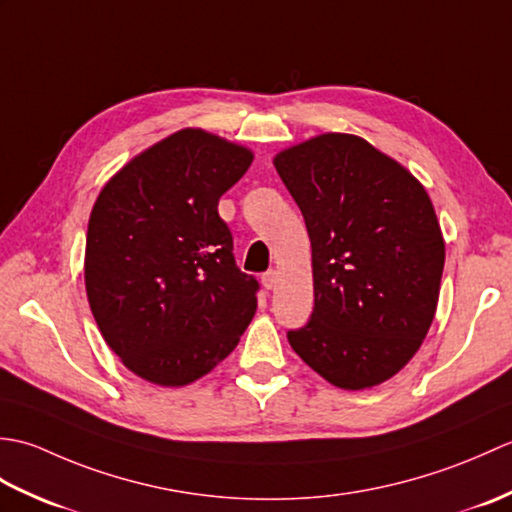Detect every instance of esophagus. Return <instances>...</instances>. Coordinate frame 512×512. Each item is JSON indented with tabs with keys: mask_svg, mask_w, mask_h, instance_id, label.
I'll list each match as a JSON object with an SVG mask.
<instances>
[{
	"mask_svg": "<svg viewBox=\"0 0 512 512\" xmlns=\"http://www.w3.org/2000/svg\"><path fill=\"white\" fill-rule=\"evenodd\" d=\"M262 284L266 290H273L277 286V270H268L262 275Z\"/></svg>",
	"mask_w": 512,
	"mask_h": 512,
	"instance_id": "obj_1",
	"label": "esophagus"
}]
</instances>
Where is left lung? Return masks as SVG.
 Returning <instances> with one entry per match:
<instances>
[{
	"instance_id": "1",
	"label": "left lung",
	"mask_w": 512,
	"mask_h": 512,
	"mask_svg": "<svg viewBox=\"0 0 512 512\" xmlns=\"http://www.w3.org/2000/svg\"><path fill=\"white\" fill-rule=\"evenodd\" d=\"M312 244L314 310L288 332L303 363L341 389L398 374L427 336L444 239L422 184L352 134H321L275 156Z\"/></svg>"
}]
</instances>
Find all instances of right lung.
<instances>
[{"label":"right lung","mask_w":512,"mask_h":512,"mask_svg":"<svg viewBox=\"0 0 512 512\" xmlns=\"http://www.w3.org/2000/svg\"><path fill=\"white\" fill-rule=\"evenodd\" d=\"M253 151L180 129L105 184L88 224L85 290L105 343L162 387L209 374L235 350L259 284L237 268L217 202Z\"/></svg>","instance_id":"right-lung-1"}]
</instances>
